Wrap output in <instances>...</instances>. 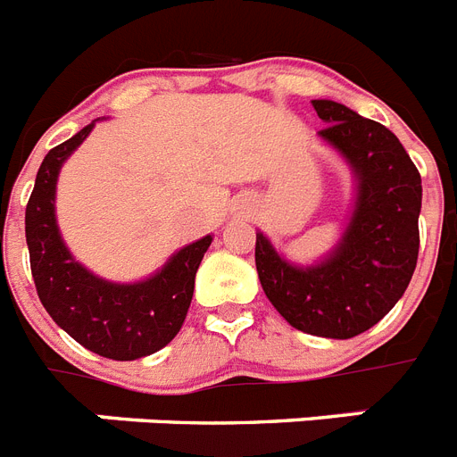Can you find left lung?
<instances>
[{
	"instance_id": "1",
	"label": "left lung",
	"mask_w": 457,
	"mask_h": 457,
	"mask_svg": "<svg viewBox=\"0 0 457 457\" xmlns=\"http://www.w3.org/2000/svg\"><path fill=\"white\" fill-rule=\"evenodd\" d=\"M323 140L358 175L356 210L340 247L314 268H295L256 233V270L275 310L303 333L349 340L403 298L419 261L420 173L384 124L328 99L312 101Z\"/></svg>"
}]
</instances>
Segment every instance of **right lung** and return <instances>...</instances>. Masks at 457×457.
<instances>
[{"instance_id": "1", "label": "right lung", "mask_w": 457, "mask_h": 457, "mask_svg": "<svg viewBox=\"0 0 457 457\" xmlns=\"http://www.w3.org/2000/svg\"><path fill=\"white\" fill-rule=\"evenodd\" d=\"M95 122L46 154L25 210L34 287L53 321L78 345L112 361L150 356L173 340L185 323L194 277L212 237L187 245L162 272L138 284H111L71 259L54 224V185L64 159Z\"/></svg>"}]
</instances>
